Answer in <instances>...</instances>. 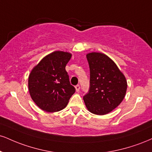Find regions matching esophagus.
Instances as JSON below:
<instances>
[{
  "instance_id": "esophagus-1",
  "label": "esophagus",
  "mask_w": 152,
  "mask_h": 152,
  "mask_svg": "<svg viewBox=\"0 0 152 152\" xmlns=\"http://www.w3.org/2000/svg\"><path fill=\"white\" fill-rule=\"evenodd\" d=\"M75 88H76V90L77 92H78V91H80V86L79 85H76V86H75Z\"/></svg>"
}]
</instances>
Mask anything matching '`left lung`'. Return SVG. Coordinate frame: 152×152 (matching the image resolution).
<instances>
[{
    "mask_svg": "<svg viewBox=\"0 0 152 152\" xmlns=\"http://www.w3.org/2000/svg\"><path fill=\"white\" fill-rule=\"evenodd\" d=\"M86 58L90 88L83 96L84 103L91 113L103 115L122 103L127 91V80L116 64L103 53H88Z\"/></svg>",
    "mask_w": 152,
    "mask_h": 152,
    "instance_id": "8db88e82",
    "label": "left lung"
}]
</instances>
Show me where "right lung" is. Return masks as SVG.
<instances>
[{
	"label": "right lung",
	"instance_id": "1",
	"mask_svg": "<svg viewBox=\"0 0 152 152\" xmlns=\"http://www.w3.org/2000/svg\"><path fill=\"white\" fill-rule=\"evenodd\" d=\"M71 56V53L55 51L45 56L31 71L29 92L42 110L48 113L61 110L76 91L65 69Z\"/></svg>",
	"mask_w": 152,
	"mask_h": 152
}]
</instances>
